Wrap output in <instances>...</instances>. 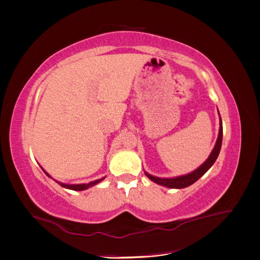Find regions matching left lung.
<instances>
[{"label":"left lung","mask_w":260,"mask_h":260,"mask_svg":"<svg viewBox=\"0 0 260 260\" xmlns=\"http://www.w3.org/2000/svg\"><path fill=\"white\" fill-rule=\"evenodd\" d=\"M221 140H223V126H221V120H220L219 134H218L216 144H215V147L212 151L211 155L208 156V159L203 164H202V166L199 169H196L195 171H193V172L189 173V174L178 176V178H172V179H160V178H156V176L150 175L147 172H144V173L151 181H153L154 183H156V184H160V185H163L166 187L183 188V187L189 186L191 184H193L194 182L198 181L202 175H204L206 171L213 166L215 161H216L217 156L219 154L220 147H221Z\"/></svg>","instance_id":"obj_1"}]
</instances>
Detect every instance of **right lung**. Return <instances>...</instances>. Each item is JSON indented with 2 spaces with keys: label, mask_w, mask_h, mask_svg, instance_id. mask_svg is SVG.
Listing matches in <instances>:
<instances>
[{
  "label": "right lung",
  "mask_w": 260,
  "mask_h": 260,
  "mask_svg": "<svg viewBox=\"0 0 260 260\" xmlns=\"http://www.w3.org/2000/svg\"><path fill=\"white\" fill-rule=\"evenodd\" d=\"M46 174H47V173H46ZM47 175H48V174H47ZM48 176H49V175H48ZM103 180H104V179L93 181V182L88 183V184H73V185H71V184H64V183H59V184H60L62 187H66V188H69V189H74V191H82V189H86V188H88V187H90V186H93V185L98 184V183H99L100 181H103Z\"/></svg>",
  "instance_id": "add662e5"
}]
</instances>
